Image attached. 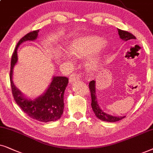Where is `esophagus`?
Masks as SVG:
<instances>
[{
  "label": "esophagus",
  "instance_id": "esophagus-1",
  "mask_svg": "<svg viewBox=\"0 0 153 153\" xmlns=\"http://www.w3.org/2000/svg\"><path fill=\"white\" fill-rule=\"evenodd\" d=\"M80 79V75L79 73H73V74H71L70 75V77H69V81H70L71 82H73V81H76V80H78Z\"/></svg>",
  "mask_w": 153,
  "mask_h": 153
}]
</instances>
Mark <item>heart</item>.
<instances>
[{
	"label": "heart",
	"mask_w": 153,
	"mask_h": 153,
	"mask_svg": "<svg viewBox=\"0 0 153 153\" xmlns=\"http://www.w3.org/2000/svg\"><path fill=\"white\" fill-rule=\"evenodd\" d=\"M103 43H104V42L100 38H82L73 42L72 45L69 48V50H70V53L72 55L80 58L94 52L96 50L100 48ZM99 56L91 58L89 60V66L92 68L96 67L99 64Z\"/></svg>",
	"instance_id": "heart-1"
}]
</instances>
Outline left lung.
<instances>
[{"instance_id":"left-lung-1","label":"left lung","mask_w":153,"mask_h":153,"mask_svg":"<svg viewBox=\"0 0 153 153\" xmlns=\"http://www.w3.org/2000/svg\"><path fill=\"white\" fill-rule=\"evenodd\" d=\"M118 33H119L120 37L122 40H125V41H127V40H132L133 39H136V37L131 33L127 31V30H123L121 29H117ZM89 90H90L91 93V108L94 113L95 115L97 117L99 118L101 120L105 121V122H110V123H115V122L119 121L120 120L123 119L125 117V116L123 117H115V116L108 115V114L105 113L103 112L101 108L99 107V104H98L97 97H96V92H95V81L91 80L89 84Z\"/></svg>"}]
</instances>
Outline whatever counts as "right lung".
<instances>
[{
	"instance_id": "1",
	"label": "right lung",
	"mask_w": 153,
	"mask_h": 153,
	"mask_svg": "<svg viewBox=\"0 0 153 153\" xmlns=\"http://www.w3.org/2000/svg\"><path fill=\"white\" fill-rule=\"evenodd\" d=\"M39 30L30 31L22 38L18 42L11 59L10 79L12 93L15 102L24 113L33 119L48 123L59 119L64 108V94L68 83V78L64 76L54 77L46 92L35 100H28L22 96L13 83V69L17 62V50L19 45L26 40H34L38 36Z\"/></svg>"
}]
</instances>
